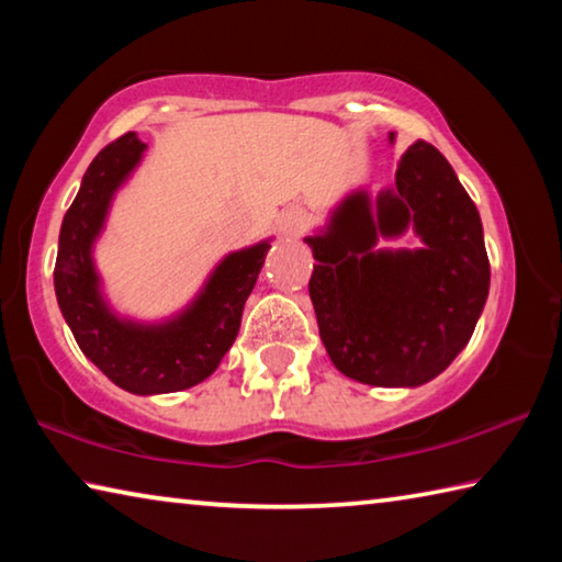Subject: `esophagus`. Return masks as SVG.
I'll return each mask as SVG.
<instances>
[{"label":"esophagus","instance_id":"esophagus-1","mask_svg":"<svg viewBox=\"0 0 562 562\" xmlns=\"http://www.w3.org/2000/svg\"><path fill=\"white\" fill-rule=\"evenodd\" d=\"M310 223V215L302 211V207H288V211L282 213L280 217V231L282 235H290V237H297L304 227Z\"/></svg>","mask_w":562,"mask_h":562}]
</instances>
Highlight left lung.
<instances>
[{"mask_svg":"<svg viewBox=\"0 0 562 562\" xmlns=\"http://www.w3.org/2000/svg\"><path fill=\"white\" fill-rule=\"evenodd\" d=\"M394 138V136H392ZM408 226L416 251H376ZM315 255L310 297L319 337L341 374L372 386H418L469 345L488 297L481 215L449 160L426 140L406 150L396 183L355 190L327 227L304 237Z\"/></svg>","mask_w":562,"mask_h":562,"instance_id":"8db88e82","label":"left lung"}]
</instances>
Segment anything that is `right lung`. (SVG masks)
<instances>
[{
	"label": "right lung",
	"instance_id": "add662e5",
	"mask_svg": "<svg viewBox=\"0 0 562 562\" xmlns=\"http://www.w3.org/2000/svg\"><path fill=\"white\" fill-rule=\"evenodd\" d=\"M144 150V140L128 131L91 160L64 215L54 290L83 355L116 386L148 396L183 392L215 372L240 329L245 300L258 282L270 240L227 255L201 294L173 319L138 325L113 315L101 294L91 250L113 193L126 183Z\"/></svg>",
	"mask_w": 562,
	"mask_h": 562
}]
</instances>
